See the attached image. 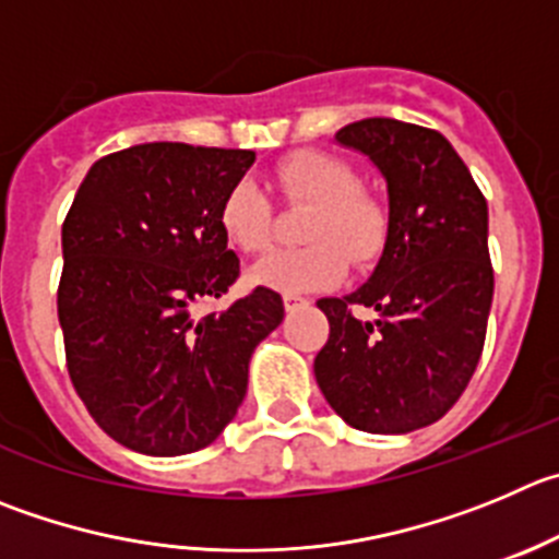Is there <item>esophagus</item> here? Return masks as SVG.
Masks as SVG:
<instances>
[{"label":"esophagus","instance_id":"1","mask_svg":"<svg viewBox=\"0 0 559 559\" xmlns=\"http://www.w3.org/2000/svg\"><path fill=\"white\" fill-rule=\"evenodd\" d=\"M283 301H285V310H288V312H294V310H299V307L310 305V301H307L305 296H296V294H285Z\"/></svg>","mask_w":559,"mask_h":559}]
</instances>
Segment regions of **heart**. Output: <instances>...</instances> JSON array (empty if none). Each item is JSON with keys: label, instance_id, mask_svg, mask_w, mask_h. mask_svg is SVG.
I'll return each instance as SVG.
<instances>
[{"label": "heart", "instance_id": "1", "mask_svg": "<svg viewBox=\"0 0 559 559\" xmlns=\"http://www.w3.org/2000/svg\"><path fill=\"white\" fill-rule=\"evenodd\" d=\"M271 183L288 205H310L301 238L310 243L274 249L252 269L254 283L283 294L329 288L345 274L376 263L390 238V209L365 189L345 158L323 151H299L271 169ZM219 227L241 252H263L274 236V203L263 186L241 178L219 203Z\"/></svg>", "mask_w": 559, "mask_h": 559}]
</instances>
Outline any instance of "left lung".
<instances>
[{"instance_id": "1", "label": "left lung", "mask_w": 559, "mask_h": 559, "mask_svg": "<svg viewBox=\"0 0 559 559\" xmlns=\"http://www.w3.org/2000/svg\"><path fill=\"white\" fill-rule=\"evenodd\" d=\"M337 140L384 173L390 238L362 288L318 301L329 340L316 381L350 428L408 433L442 419L480 362L493 299L488 205L439 131L368 117Z\"/></svg>"}]
</instances>
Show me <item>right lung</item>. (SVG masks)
I'll use <instances>...</instances> for the list:
<instances>
[{
	"label": "right lung",
	"instance_id": "obj_1",
	"mask_svg": "<svg viewBox=\"0 0 559 559\" xmlns=\"http://www.w3.org/2000/svg\"><path fill=\"white\" fill-rule=\"evenodd\" d=\"M252 151L147 142L90 167L62 222L57 316L73 390L123 448H209L247 395L249 356L285 316L258 285L197 316L241 276L219 227Z\"/></svg>",
	"mask_w": 559,
	"mask_h": 559
}]
</instances>
